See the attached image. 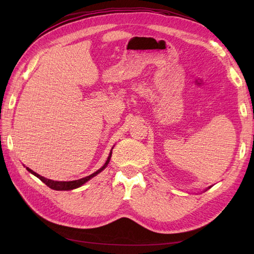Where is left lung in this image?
<instances>
[{"instance_id":"obj_1","label":"left lung","mask_w":254,"mask_h":254,"mask_svg":"<svg viewBox=\"0 0 254 254\" xmlns=\"http://www.w3.org/2000/svg\"><path fill=\"white\" fill-rule=\"evenodd\" d=\"M211 187H209V188H207V189H205V190H209Z\"/></svg>"}]
</instances>
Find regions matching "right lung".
Listing matches in <instances>:
<instances>
[{"instance_id":"1","label":"right lung","mask_w":254,"mask_h":254,"mask_svg":"<svg viewBox=\"0 0 254 254\" xmlns=\"http://www.w3.org/2000/svg\"><path fill=\"white\" fill-rule=\"evenodd\" d=\"M112 149H113V147L111 148V150H110V152H109V156H108V159H107V161H106V163H105L101 168H99L98 171H96L95 173L91 174V175H89V176H87V177H84V178L78 179V180H73V181H54V180H51V179L44 178V177L40 176L39 174L35 173L34 171L30 170V168H28V167H26V166H25V167H26V170H27L30 174H33L34 176L37 177V178H39L43 183L47 184V186H48L50 189L56 190H75V189H77V188H80V187L82 186V184L88 182L90 179L93 178V177H95L96 175H98L99 173L103 172V171L105 170V168L107 167V165H108L109 162H110L111 155H112Z\"/></svg>"}]
</instances>
